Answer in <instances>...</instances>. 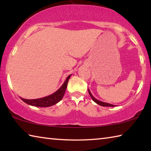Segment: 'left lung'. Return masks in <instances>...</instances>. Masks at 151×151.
Masks as SVG:
<instances>
[{
    "label": "left lung",
    "instance_id": "8db88e82",
    "mask_svg": "<svg viewBox=\"0 0 151 151\" xmlns=\"http://www.w3.org/2000/svg\"><path fill=\"white\" fill-rule=\"evenodd\" d=\"M88 93H89V94H90V96H91V97L92 98V99H93V101L95 102L96 104H99V105L103 106H111V107L115 106V105H114V104H109V103H104V102H102L101 101L97 100L96 99L94 98V97L93 95H92V94H91V91H90V90H89V89H88Z\"/></svg>",
    "mask_w": 151,
    "mask_h": 151
}]
</instances>
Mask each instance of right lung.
Masks as SVG:
<instances>
[{
    "label": "right lung",
    "instance_id": "right-lung-1",
    "mask_svg": "<svg viewBox=\"0 0 151 151\" xmlns=\"http://www.w3.org/2000/svg\"><path fill=\"white\" fill-rule=\"evenodd\" d=\"M71 75L67 76L65 83L61 86V87L52 94L49 96L43 97V98L37 99H24L20 97V99L24 103L29 104V105L37 106V107H48L54 105L58 103L63 99L64 94L65 93L66 88L67 87V84L68 79L70 78Z\"/></svg>",
    "mask_w": 151,
    "mask_h": 151
}]
</instances>
